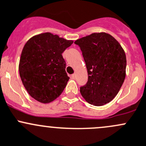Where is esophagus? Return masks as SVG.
<instances>
[{
	"mask_svg": "<svg viewBox=\"0 0 146 146\" xmlns=\"http://www.w3.org/2000/svg\"><path fill=\"white\" fill-rule=\"evenodd\" d=\"M71 78H73V79L76 78V74H72L71 75Z\"/></svg>",
	"mask_w": 146,
	"mask_h": 146,
	"instance_id": "34e87169",
	"label": "esophagus"
}]
</instances>
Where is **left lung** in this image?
Instances as JSON below:
<instances>
[{"mask_svg": "<svg viewBox=\"0 0 146 146\" xmlns=\"http://www.w3.org/2000/svg\"><path fill=\"white\" fill-rule=\"evenodd\" d=\"M74 43L80 47L88 70V82L80 88L82 98L95 106L109 103L117 95L126 77L124 51L105 32L92 33Z\"/></svg>", "mask_w": 146, "mask_h": 146, "instance_id": "left-lung-1", "label": "left lung"}]
</instances>
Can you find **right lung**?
<instances>
[{"instance_id":"add662e5","label":"right lung","mask_w":146,"mask_h":146,"mask_svg":"<svg viewBox=\"0 0 146 146\" xmlns=\"http://www.w3.org/2000/svg\"><path fill=\"white\" fill-rule=\"evenodd\" d=\"M73 41L49 32L32 36L23 47L19 64L20 78L32 98L49 103L62 93L70 78L62 53Z\"/></svg>"}]
</instances>
